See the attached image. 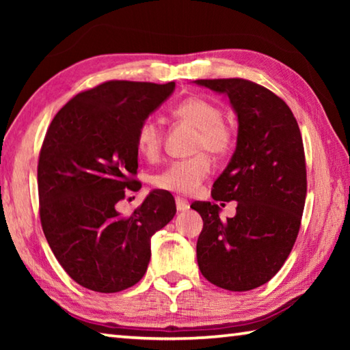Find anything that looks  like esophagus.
<instances>
[{"label": "esophagus", "instance_id": "34e87169", "mask_svg": "<svg viewBox=\"0 0 350 350\" xmlns=\"http://www.w3.org/2000/svg\"><path fill=\"white\" fill-rule=\"evenodd\" d=\"M176 208H177V211H187V210L189 208L188 200L177 196V198H176Z\"/></svg>", "mask_w": 350, "mask_h": 350}]
</instances>
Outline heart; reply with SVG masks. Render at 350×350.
Returning a JSON list of instances; mask_svg holds the SVG:
<instances>
[{
  "label": "heart",
  "instance_id": "heart-1",
  "mask_svg": "<svg viewBox=\"0 0 350 350\" xmlns=\"http://www.w3.org/2000/svg\"><path fill=\"white\" fill-rule=\"evenodd\" d=\"M174 116L189 123L199 131L196 151L206 150L211 154H225L233 145L234 135L232 128L222 120V111L210 100L191 97L183 100L174 108ZM137 150L146 159H154L161 151L162 131L156 120L146 118L142 122L135 137ZM211 162L206 154L177 161L163 168L152 177V183L165 191L193 194L210 174Z\"/></svg>",
  "mask_w": 350,
  "mask_h": 350
}]
</instances>
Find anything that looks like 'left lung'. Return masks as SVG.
I'll use <instances>...</instances> for the list:
<instances>
[{
	"instance_id": "8db88e82",
	"label": "left lung",
	"mask_w": 350,
	"mask_h": 350,
	"mask_svg": "<svg viewBox=\"0 0 350 350\" xmlns=\"http://www.w3.org/2000/svg\"><path fill=\"white\" fill-rule=\"evenodd\" d=\"M194 83L225 94L238 116L236 150L211 189L216 202L236 200L237 215L221 221L215 202L191 204L204 221L199 270L217 287L247 292L280 271L298 236L307 193L303 139L293 112L267 88L244 79Z\"/></svg>"
}]
</instances>
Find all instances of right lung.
<instances>
[{"instance_id":"obj_1","label":"right lung","mask_w":350,"mask_h":350,"mask_svg":"<svg viewBox=\"0 0 350 350\" xmlns=\"http://www.w3.org/2000/svg\"><path fill=\"white\" fill-rule=\"evenodd\" d=\"M176 88L112 80L57 112L40 151V219L51 250L80 286L116 293L144 278L152 234L176 215L168 191H151L131 216L117 204L135 191L137 129Z\"/></svg>"}]
</instances>
